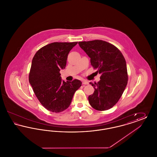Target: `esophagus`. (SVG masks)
I'll return each mask as SVG.
<instances>
[{"label":"esophagus","instance_id":"34e87169","mask_svg":"<svg viewBox=\"0 0 157 157\" xmlns=\"http://www.w3.org/2000/svg\"><path fill=\"white\" fill-rule=\"evenodd\" d=\"M82 84H83V85H88V82H87L86 81H85V80H83V81H82Z\"/></svg>","mask_w":157,"mask_h":157}]
</instances>
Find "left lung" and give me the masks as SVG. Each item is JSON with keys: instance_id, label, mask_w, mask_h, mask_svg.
Returning a JSON list of instances; mask_svg holds the SVG:
<instances>
[{"instance_id": "1", "label": "left lung", "mask_w": 157, "mask_h": 157, "mask_svg": "<svg viewBox=\"0 0 157 157\" xmlns=\"http://www.w3.org/2000/svg\"><path fill=\"white\" fill-rule=\"evenodd\" d=\"M90 58V64L101 74L100 81L93 86L94 92L88 97L90 106L97 111H106L119 101L126 88L128 76L126 61L114 45L102 40L79 42Z\"/></svg>"}]
</instances>
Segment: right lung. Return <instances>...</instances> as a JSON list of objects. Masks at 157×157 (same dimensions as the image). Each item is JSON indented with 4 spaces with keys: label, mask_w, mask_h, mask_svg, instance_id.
I'll use <instances>...</instances> for the list:
<instances>
[{
    "label": "right lung",
    "mask_w": 157,
    "mask_h": 157,
    "mask_svg": "<svg viewBox=\"0 0 157 157\" xmlns=\"http://www.w3.org/2000/svg\"><path fill=\"white\" fill-rule=\"evenodd\" d=\"M78 44L53 42L37 51L33 58L29 81L40 104L51 112H62L71 103L76 90L82 85L78 79L62 81L59 73L65 69L67 55Z\"/></svg>",
    "instance_id": "add662e5"
}]
</instances>
